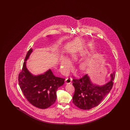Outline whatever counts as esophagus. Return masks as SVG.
I'll return each instance as SVG.
<instances>
[{
  "label": "esophagus",
  "mask_w": 130,
  "mask_h": 130,
  "mask_svg": "<svg viewBox=\"0 0 130 130\" xmlns=\"http://www.w3.org/2000/svg\"><path fill=\"white\" fill-rule=\"evenodd\" d=\"M72 80L71 77H67L66 79V83L67 84H69L72 82Z\"/></svg>",
  "instance_id": "obj_1"
}]
</instances>
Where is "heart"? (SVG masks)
Returning a JSON list of instances; mask_svg holds the SVG:
<instances>
[{
  "label": "heart",
  "mask_w": 130,
  "mask_h": 130,
  "mask_svg": "<svg viewBox=\"0 0 130 130\" xmlns=\"http://www.w3.org/2000/svg\"><path fill=\"white\" fill-rule=\"evenodd\" d=\"M80 56L79 51H76L72 53L70 56V59L72 60H77ZM61 67L64 72H68L71 69V64L69 59L67 58L64 57L60 62ZM90 64L89 60H85L82 62L80 64V68L83 71H85L88 68Z\"/></svg>",
  "instance_id": "b5f03b06"
}]
</instances>
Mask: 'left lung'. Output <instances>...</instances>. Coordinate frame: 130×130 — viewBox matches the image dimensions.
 <instances>
[{
	"instance_id": "1",
	"label": "left lung",
	"mask_w": 130,
	"mask_h": 130,
	"mask_svg": "<svg viewBox=\"0 0 130 130\" xmlns=\"http://www.w3.org/2000/svg\"><path fill=\"white\" fill-rule=\"evenodd\" d=\"M110 77L111 80L102 86L91 83L87 74L79 79L73 78L72 85L75 88L74 94L72 97L73 104L83 110H90L98 106L112 88L115 72L111 74Z\"/></svg>"
}]
</instances>
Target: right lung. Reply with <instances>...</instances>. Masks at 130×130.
Segmentation results:
<instances>
[{
    "mask_svg": "<svg viewBox=\"0 0 130 130\" xmlns=\"http://www.w3.org/2000/svg\"><path fill=\"white\" fill-rule=\"evenodd\" d=\"M32 52L30 49L25 56L22 71L19 74V84L25 98L32 105L46 109L55 102L57 90L64 84L65 79L55 77L50 69L44 74H31L26 67V61Z\"/></svg>",
    "mask_w": 130,
    "mask_h": 130,
    "instance_id": "add662e5",
    "label": "right lung"
}]
</instances>
